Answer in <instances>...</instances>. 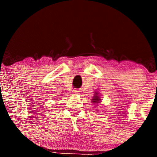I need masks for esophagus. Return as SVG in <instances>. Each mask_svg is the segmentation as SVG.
<instances>
[{
	"mask_svg": "<svg viewBox=\"0 0 157 157\" xmlns=\"http://www.w3.org/2000/svg\"><path fill=\"white\" fill-rule=\"evenodd\" d=\"M79 92H80V91H79V90H77V89L73 90V93L75 94H79Z\"/></svg>",
	"mask_w": 157,
	"mask_h": 157,
	"instance_id": "1",
	"label": "esophagus"
}]
</instances>
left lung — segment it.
I'll return each instance as SVG.
<instances>
[{"instance_id":"obj_1","label":"left lung","mask_w":157,"mask_h":157,"mask_svg":"<svg viewBox=\"0 0 157 157\" xmlns=\"http://www.w3.org/2000/svg\"><path fill=\"white\" fill-rule=\"evenodd\" d=\"M96 94H94V97H93V99H92V101L91 102H95V103H98L99 102H100V97H98V95H97V93H95Z\"/></svg>"}]
</instances>
